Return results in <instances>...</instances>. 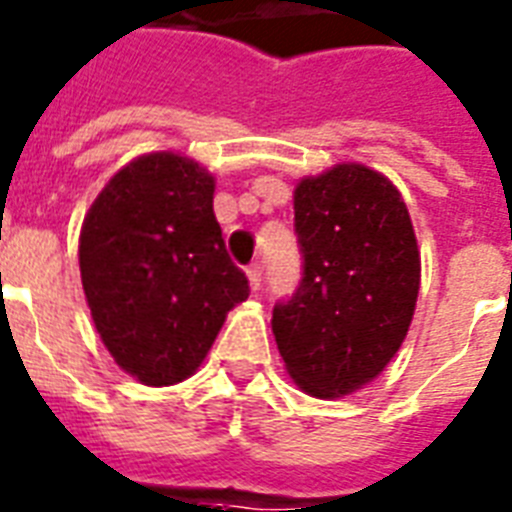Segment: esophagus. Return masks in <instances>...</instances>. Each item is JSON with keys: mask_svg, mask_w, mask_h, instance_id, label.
<instances>
[{"mask_svg": "<svg viewBox=\"0 0 512 512\" xmlns=\"http://www.w3.org/2000/svg\"><path fill=\"white\" fill-rule=\"evenodd\" d=\"M247 278H249V286H252V292H257V289H260V284H263V265L260 263L249 265Z\"/></svg>", "mask_w": 512, "mask_h": 512, "instance_id": "esophagus-1", "label": "esophagus"}]
</instances>
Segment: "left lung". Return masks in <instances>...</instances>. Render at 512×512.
<instances>
[{
	"instance_id": "obj_1",
	"label": "left lung",
	"mask_w": 512,
	"mask_h": 512,
	"mask_svg": "<svg viewBox=\"0 0 512 512\" xmlns=\"http://www.w3.org/2000/svg\"><path fill=\"white\" fill-rule=\"evenodd\" d=\"M302 281L273 307V334L302 392L363 389L405 342L421 289V252L397 186L342 162L294 189Z\"/></svg>"
}]
</instances>
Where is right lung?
<instances>
[{
  "mask_svg": "<svg viewBox=\"0 0 512 512\" xmlns=\"http://www.w3.org/2000/svg\"><path fill=\"white\" fill-rule=\"evenodd\" d=\"M215 178L152 152L120 168L83 218L86 302L115 363L141 384L197 371L231 307L249 297L213 213Z\"/></svg>",
  "mask_w": 512,
  "mask_h": 512,
  "instance_id": "1",
  "label": "right lung"
}]
</instances>
